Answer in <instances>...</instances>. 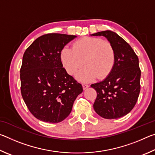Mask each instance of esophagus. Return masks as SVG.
<instances>
[{
	"label": "esophagus",
	"mask_w": 155,
	"mask_h": 155,
	"mask_svg": "<svg viewBox=\"0 0 155 155\" xmlns=\"http://www.w3.org/2000/svg\"><path fill=\"white\" fill-rule=\"evenodd\" d=\"M82 86H83V88L84 90H86V89L89 87V85H87V84H85V83L82 84Z\"/></svg>",
	"instance_id": "1"
}]
</instances>
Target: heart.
I'll list each match as a JSON object with an SVG mask.
<instances>
[{
    "label": "heart",
    "instance_id": "b5f03b06",
    "mask_svg": "<svg viewBox=\"0 0 155 155\" xmlns=\"http://www.w3.org/2000/svg\"><path fill=\"white\" fill-rule=\"evenodd\" d=\"M61 60L70 75L74 74L84 62L85 67L77 73L76 78L81 82L88 83L96 77L103 79L111 73L115 62V51L108 41L85 37L74 41L72 48L65 46L61 51Z\"/></svg>",
    "mask_w": 155,
    "mask_h": 155
}]
</instances>
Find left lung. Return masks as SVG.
<instances>
[{"mask_svg":"<svg viewBox=\"0 0 155 155\" xmlns=\"http://www.w3.org/2000/svg\"><path fill=\"white\" fill-rule=\"evenodd\" d=\"M91 35L105 37L115 51L111 73L101 82L91 85L97 92L94 109L103 118H120L128 114L137 101L141 77L139 59L129 44L115 32L104 31Z\"/></svg>","mask_w":155,"mask_h":155,"instance_id":"8db88e82","label":"left lung"}]
</instances>
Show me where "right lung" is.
<instances>
[{"label": "right lung", "mask_w": 155, "mask_h": 155, "mask_svg": "<svg viewBox=\"0 0 155 155\" xmlns=\"http://www.w3.org/2000/svg\"><path fill=\"white\" fill-rule=\"evenodd\" d=\"M48 33L26 50L20 68L21 94L28 110L41 121L58 123L72 111L82 85L63 68L61 51L76 38Z\"/></svg>", "instance_id": "1"}]
</instances>
